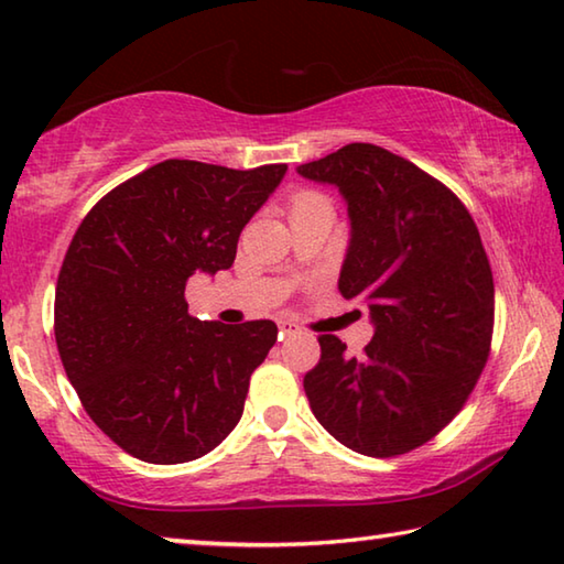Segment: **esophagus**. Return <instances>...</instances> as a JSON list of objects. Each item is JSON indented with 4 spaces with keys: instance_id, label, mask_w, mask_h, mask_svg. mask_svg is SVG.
Returning a JSON list of instances; mask_svg holds the SVG:
<instances>
[{
    "instance_id": "esophagus-1",
    "label": "esophagus",
    "mask_w": 564,
    "mask_h": 564,
    "mask_svg": "<svg viewBox=\"0 0 564 564\" xmlns=\"http://www.w3.org/2000/svg\"><path fill=\"white\" fill-rule=\"evenodd\" d=\"M279 330H281V338L283 336H295V333H299V326H295V323H291V321H281Z\"/></svg>"
}]
</instances>
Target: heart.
Wrapping results in <instances>:
<instances>
[{"instance_id": "heart-1", "label": "heart", "mask_w": 564, "mask_h": 564, "mask_svg": "<svg viewBox=\"0 0 564 564\" xmlns=\"http://www.w3.org/2000/svg\"><path fill=\"white\" fill-rule=\"evenodd\" d=\"M308 198H313V196H305V198H301V202H308Z\"/></svg>"}]
</instances>
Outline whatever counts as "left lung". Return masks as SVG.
<instances>
[{
  "label": "left lung",
  "mask_w": 564,
  "mask_h": 564,
  "mask_svg": "<svg viewBox=\"0 0 564 564\" xmlns=\"http://www.w3.org/2000/svg\"><path fill=\"white\" fill-rule=\"evenodd\" d=\"M295 171L346 202L338 291L373 323L360 358L318 338L305 395L350 451L403 455L460 413L488 360L495 285L480 234L451 188L380 147L348 144Z\"/></svg>",
  "instance_id": "left-lung-1"
}]
</instances>
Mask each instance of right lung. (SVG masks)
<instances>
[{"label": "right lung", "instance_id": "obj_1", "mask_svg": "<svg viewBox=\"0 0 564 564\" xmlns=\"http://www.w3.org/2000/svg\"><path fill=\"white\" fill-rule=\"evenodd\" d=\"M285 171L169 159L109 191L76 228L56 281V348L89 417L139 460H196L241 420L279 328L191 318L184 291L191 275L231 269L238 236Z\"/></svg>", "mask_w": 564, "mask_h": 564}]
</instances>
